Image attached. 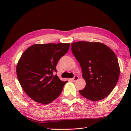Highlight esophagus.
<instances>
[{
	"mask_svg": "<svg viewBox=\"0 0 131 131\" xmlns=\"http://www.w3.org/2000/svg\"><path fill=\"white\" fill-rule=\"evenodd\" d=\"M78 79H79V77L75 76V77L71 79V81H73V82H76L77 80H78Z\"/></svg>",
	"mask_w": 131,
	"mask_h": 131,
	"instance_id": "34e87169",
	"label": "esophagus"
}]
</instances>
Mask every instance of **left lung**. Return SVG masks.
Instances as JSON below:
<instances>
[{
	"label": "left lung",
	"mask_w": 131,
	"mask_h": 131,
	"mask_svg": "<svg viewBox=\"0 0 131 131\" xmlns=\"http://www.w3.org/2000/svg\"><path fill=\"white\" fill-rule=\"evenodd\" d=\"M71 45L86 82L84 88L79 91L80 94L93 101L104 99L115 87L120 74L114 52L99 42L80 41Z\"/></svg>",
	"instance_id": "obj_1"
}]
</instances>
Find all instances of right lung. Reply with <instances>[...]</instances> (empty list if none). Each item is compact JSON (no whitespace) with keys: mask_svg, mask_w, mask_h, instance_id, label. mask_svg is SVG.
Returning <instances> with one entry per match:
<instances>
[{"mask_svg":"<svg viewBox=\"0 0 131 131\" xmlns=\"http://www.w3.org/2000/svg\"><path fill=\"white\" fill-rule=\"evenodd\" d=\"M70 43L37 44L29 47L18 62L17 76L22 88L34 101L48 104L60 95L67 81L57 75L58 61L68 52Z\"/></svg>","mask_w":131,"mask_h":131,"instance_id":"right-lung-1","label":"right lung"}]
</instances>
